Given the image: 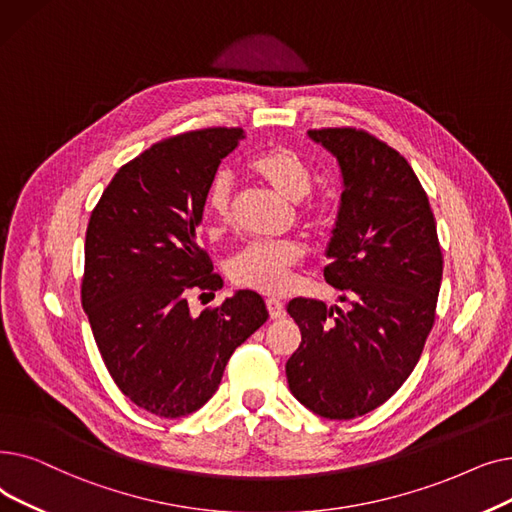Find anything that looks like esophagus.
<instances>
[{"instance_id": "obj_1", "label": "esophagus", "mask_w": 512, "mask_h": 512, "mask_svg": "<svg viewBox=\"0 0 512 512\" xmlns=\"http://www.w3.org/2000/svg\"><path fill=\"white\" fill-rule=\"evenodd\" d=\"M266 310H269V316H271L273 321L283 319V316H285V306H283V302H279V300H275V298L266 300Z\"/></svg>"}]
</instances>
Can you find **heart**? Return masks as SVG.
<instances>
[{"label": "heart", "mask_w": 512, "mask_h": 512, "mask_svg": "<svg viewBox=\"0 0 512 512\" xmlns=\"http://www.w3.org/2000/svg\"><path fill=\"white\" fill-rule=\"evenodd\" d=\"M250 170L279 196L300 202V218L310 229H325L331 223L333 206L327 198L308 196L314 175L300 152L275 145L250 162ZM212 214V233H221L231 223L233 177L218 173L208 189L206 200ZM304 260V250L296 241H252L239 248L227 262V275L233 285L258 291L264 296H281L291 285V275Z\"/></svg>", "instance_id": "b5f03b06"}]
</instances>
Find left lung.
Returning <instances> with one entry per match:
<instances>
[{
    "label": "left lung",
    "instance_id": "1",
    "mask_svg": "<svg viewBox=\"0 0 512 512\" xmlns=\"http://www.w3.org/2000/svg\"><path fill=\"white\" fill-rule=\"evenodd\" d=\"M308 135L344 175L323 275L352 308L291 300L302 344L285 373L306 408L348 421L387 402L417 367L435 323L444 256L427 193L398 150L356 127Z\"/></svg>",
    "mask_w": 512,
    "mask_h": 512
}]
</instances>
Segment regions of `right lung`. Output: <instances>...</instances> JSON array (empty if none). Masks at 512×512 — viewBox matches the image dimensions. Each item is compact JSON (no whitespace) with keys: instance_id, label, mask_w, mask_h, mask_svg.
I'll return each instance as SVG.
<instances>
[{"instance_id":"obj_1","label":"right lung","mask_w":512,"mask_h":512,"mask_svg":"<svg viewBox=\"0 0 512 512\" xmlns=\"http://www.w3.org/2000/svg\"><path fill=\"white\" fill-rule=\"evenodd\" d=\"M241 139L239 127H208L156 141L118 168L89 216L81 302L110 377L156 417L204 406L235 348L269 319L248 289L200 316L187 304L223 287L196 231Z\"/></svg>"}]
</instances>
